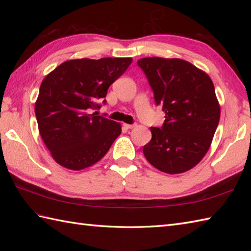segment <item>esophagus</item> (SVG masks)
Returning a JSON list of instances; mask_svg holds the SVG:
<instances>
[{"instance_id":"1","label":"esophagus","mask_w":251,"mask_h":251,"mask_svg":"<svg viewBox=\"0 0 251 251\" xmlns=\"http://www.w3.org/2000/svg\"><path fill=\"white\" fill-rule=\"evenodd\" d=\"M136 125L135 124H124V127L127 129H130V128H134Z\"/></svg>"}]
</instances>
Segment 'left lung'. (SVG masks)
Masks as SVG:
<instances>
[{"label":"left lung","instance_id":"8db88e82","mask_svg":"<svg viewBox=\"0 0 251 251\" xmlns=\"http://www.w3.org/2000/svg\"><path fill=\"white\" fill-rule=\"evenodd\" d=\"M137 65L165 112L164 124L151 127L152 139L143 154L161 172L184 173L205 156L219 124L214 84L208 74L177 58H142Z\"/></svg>","mask_w":251,"mask_h":251}]
</instances>
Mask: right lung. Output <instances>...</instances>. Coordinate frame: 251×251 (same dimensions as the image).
Wrapping results in <instances>:
<instances>
[{
  "instance_id": "1",
  "label": "right lung",
  "mask_w": 251,
  "mask_h": 251,
  "mask_svg": "<svg viewBox=\"0 0 251 251\" xmlns=\"http://www.w3.org/2000/svg\"><path fill=\"white\" fill-rule=\"evenodd\" d=\"M131 58L68 60L40 86L35 116L40 135L55 161L72 170L92 166L102 158L121 135V125L94 112Z\"/></svg>"
}]
</instances>
